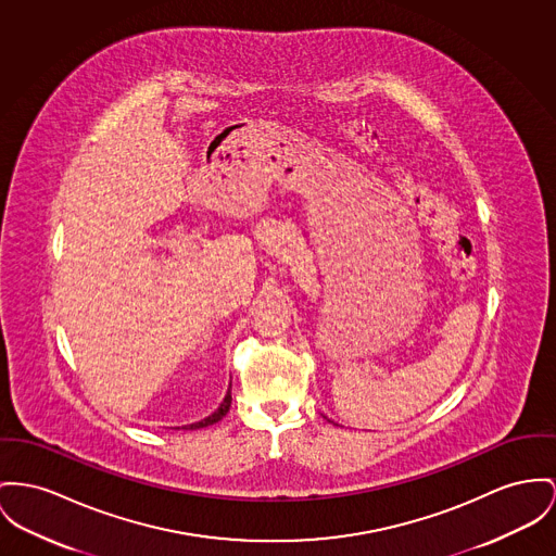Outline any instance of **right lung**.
<instances>
[{
  "label": "right lung",
  "mask_w": 556,
  "mask_h": 556,
  "mask_svg": "<svg viewBox=\"0 0 556 556\" xmlns=\"http://www.w3.org/2000/svg\"><path fill=\"white\" fill-rule=\"evenodd\" d=\"M229 407H231V392H227V394H225L222 407L217 408L213 415H208L206 419L195 421V424H191V426H187V428H189V430H193V428H206V426H213V424H217V421L222 419L223 415L229 410Z\"/></svg>",
  "instance_id": "add662e5"
}]
</instances>
